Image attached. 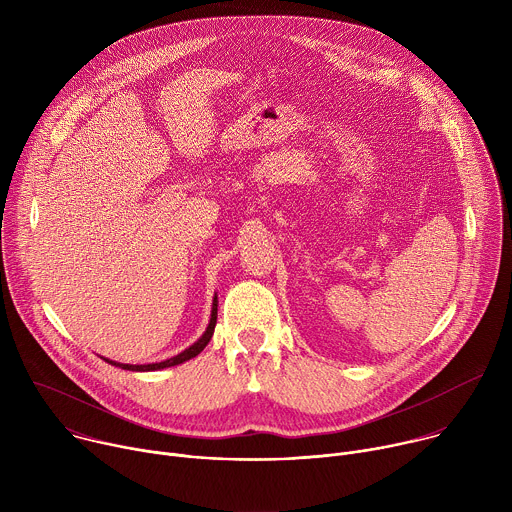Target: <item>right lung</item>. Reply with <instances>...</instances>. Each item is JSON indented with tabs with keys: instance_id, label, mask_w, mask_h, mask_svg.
Masks as SVG:
<instances>
[{
	"instance_id": "1",
	"label": "right lung",
	"mask_w": 512,
	"mask_h": 512,
	"mask_svg": "<svg viewBox=\"0 0 512 512\" xmlns=\"http://www.w3.org/2000/svg\"><path fill=\"white\" fill-rule=\"evenodd\" d=\"M214 326H216V296L212 300V314H210V324H208L206 332L202 334V338L198 342H194L184 352H180V354H176V356H172V358H168L164 362H154V364H121V362H113V360H107V358L105 360L109 364H115V367H119V369H125V371H160V369H166V367H174V364L186 362V360L198 356L204 350V346L210 342V338L214 334Z\"/></svg>"
}]
</instances>
